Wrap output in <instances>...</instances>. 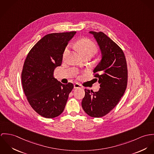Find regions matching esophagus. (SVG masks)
Returning a JSON list of instances; mask_svg holds the SVG:
<instances>
[{
    "instance_id": "obj_1",
    "label": "esophagus",
    "mask_w": 154,
    "mask_h": 154,
    "mask_svg": "<svg viewBox=\"0 0 154 154\" xmlns=\"http://www.w3.org/2000/svg\"><path fill=\"white\" fill-rule=\"evenodd\" d=\"M74 88H83V87L82 85H80V84L79 83H75L74 84Z\"/></svg>"
}]
</instances>
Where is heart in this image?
Masks as SVG:
<instances>
[{"instance_id":"1","label":"heart","mask_w":154,"mask_h":154,"mask_svg":"<svg viewBox=\"0 0 154 154\" xmlns=\"http://www.w3.org/2000/svg\"><path fill=\"white\" fill-rule=\"evenodd\" d=\"M75 47L82 55L87 54L93 55L98 50L96 45L88 39H80L75 44ZM68 50V48L66 49L64 52V57L67 55Z\"/></svg>"}]
</instances>
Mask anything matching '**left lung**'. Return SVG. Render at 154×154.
I'll list each match as a JSON object with an SVG mask.
<instances>
[{
    "mask_svg": "<svg viewBox=\"0 0 154 154\" xmlns=\"http://www.w3.org/2000/svg\"><path fill=\"white\" fill-rule=\"evenodd\" d=\"M101 52V60L93 70L100 88L93 92L85 89L82 105L93 118L109 113L119 103L127 86L128 69L125 54L119 47L103 32L90 31Z\"/></svg>",
    "mask_w": 154,
    "mask_h": 154,
    "instance_id": "8db88e82",
    "label": "left lung"
}]
</instances>
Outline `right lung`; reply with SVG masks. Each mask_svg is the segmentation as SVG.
Segmentation results:
<instances>
[{
	"label": "right lung",
	"instance_id": "add662e5",
	"mask_svg": "<svg viewBox=\"0 0 154 154\" xmlns=\"http://www.w3.org/2000/svg\"><path fill=\"white\" fill-rule=\"evenodd\" d=\"M75 31L47 35L29 52L21 78L28 101L35 111L46 118H54L64 110L74 85H63L53 76L61 65L63 54Z\"/></svg>",
	"mask_w": 154,
	"mask_h": 154
}]
</instances>
